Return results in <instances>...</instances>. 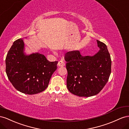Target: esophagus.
<instances>
[{
	"label": "esophagus",
	"mask_w": 129,
	"mask_h": 129,
	"mask_svg": "<svg viewBox=\"0 0 129 129\" xmlns=\"http://www.w3.org/2000/svg\"><path fill=\"white\" fill-rule=\"evenodd\" d=\"M58 66L59 67H63L65 66V63L62 61H59L58 63Z\"/></svg>",
	"instance_id": "esophagus-1"
}]
</instances>
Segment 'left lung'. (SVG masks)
Returning a JSON list of instances; mask_svg holds the SVG:
<instances>
[{
	"instance_id": "left-lung-1",
	"label": "left lung",
	"mask_w": 129,
	"mask_h": 129,
	"mask_svg": "<svg viewBox=\"0 0 129 129\" xmlns=\"http://www.w3.org/2000/svg\"><path fill=\"white\" fill-rule=\"evenodd\" d=\"M99 50L93 56H83L79 51L65 55L68 71L67 87L79 97L98 94L107 83L111 71V60L107 46L97 40Z\"/></svg>"
}]
</instances>
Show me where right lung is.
Here are the masks:
<instances>
[{
    "label": "right lung",
    "instance_id": "add662e5",
    "mask_svg": "<svg viewBox=\"0 0 129 129\" xmlns=\"http://www.w3.org/2000/svg\"><path fill=\"white\" fill-rule=\"evenodd\" d=\"M24 51L23 39L14 42L5 60L7 77L15 89L22 93H40L48 86L58 61L50 62L39 52L26 54Z\"/></svg>",
    "mask_w": 129,
    "mask_h": 129
}]
</instances>
